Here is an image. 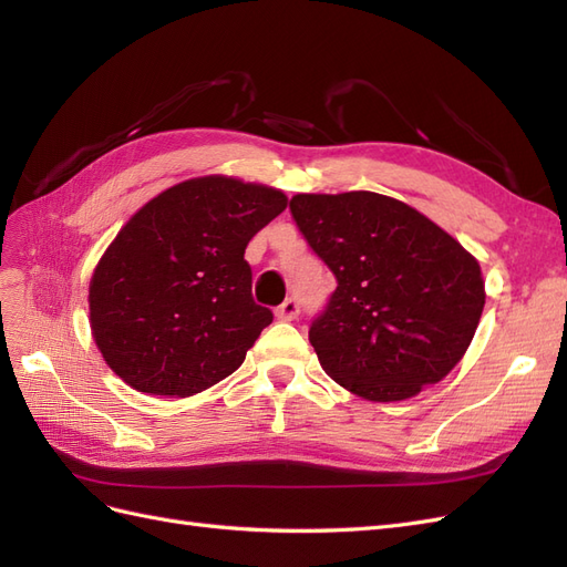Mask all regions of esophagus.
Returning <instances> with one entry per match:
<instances>
[{
	"label": "esophagus",
	"mask_w": 567,
	"mask_h": 567,
	"mask_svg": "<svg viewBox=\"0 0 567 567\" xmlns=\"http://www.w3.org/2000/svg\"><path fill=\"white\" fill-rule=\"evenodd\" d=\"M300 315V302L298 298H286L279 307H277V317L281 321H293Z\"/></svg>",
	"instance_id": "esophagus-1"
}]
</instances>
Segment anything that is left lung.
<instances>
[{
    "instance_id": "8db88e82",
    "label": "left lung",
    "mask_w": 567,
    "mask_h": 567,
    "mask_svg": "<svg viewBox=\"0 0 567 567\" xmlns=\"http://www.w3.org/2000/svg\"><path fill=\"white\" fill-rule=\"evenodd\" d=\"M288 208L338 281L310 326L321 369L371 402L442 381L485 307L475 257L419 210L373 192L298 194Z\"/></svg>"
}]
</instances>
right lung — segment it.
<instances>
[{"instance_id":"1","label":"right lung","mask_w":567,"mask_h":567,"mask_svg":"<svg viewBox=\"0 0 567 567\" xmlns=\"http://www.w3.org/2000/svg\"><path fill=\"white\" fill-rule=\"evenodd\" d=\"M284 210L277 188L200 177L167 188L120 229L90 286L92 333L120 379L188 398L244 364L274 319L252 300L244 252Z\"/></svg>"}]
</instances>
